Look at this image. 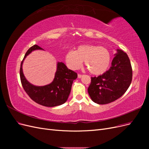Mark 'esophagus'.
Here are the masks:
<instances>
[{
  "label": "esophagus",
  "mask_w": 149,
  "mask_h": 149,
  "mask_svg": "<svg viewBox=\"0 0 149 149\" xmlns=\"http://www.w3.org/2000/svg\"><path fill=\"white\" fill-rule=\"evenodd\" d=\"M83 76V75H81V74H78V78H81Z\"/></svg>",
  "instance_id": "34e87169"
}]
</instances>
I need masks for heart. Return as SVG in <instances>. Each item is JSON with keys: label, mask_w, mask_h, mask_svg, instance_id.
Instances as JSON below:
<instances>
[{"label": "heart", "mask_w": 149, "mask_h": 149, "mask_svg": "<svg viewBox=\"0 0 149 149\" xmlns=\"http://www.w3.org/2000/svg\"><path fill=\"white\" fill-rule=\"evenodd\" d=\"M65 60L67 66L72 70L79 68L84 61L90 73L100 75L104 73L109 68L111 56L106 48L88 44L78 46L75 51L68 52Z\"/></svg>", "instance_id": "obj_1"}]
</instances>
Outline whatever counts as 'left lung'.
I'll list each match as a JSON object with an SVG mask.
<instances>
[{
  "mask_svg": "<svg viewBox=\"0 0 149 149\" xmlns=\"http://www.w3.org/2000/svg\"><path fill=\"white\" fill-rule=\"evenodd\" d=\"M114 56L109 70L97 77H92L88 89L92 101L98 104H106L118 100L131 83L132 70L127 55L117 49Z\"/></svg>",
  "mask_w": 149,
  "mask_h": 149,
  "instance_id": "1",
  "label": "left lung"
}]
</instances>
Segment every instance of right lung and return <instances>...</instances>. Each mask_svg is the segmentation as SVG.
<instances>
[{
	"instance_id": "obj_1",
	"label": "right lung",
	"mask_w": 149,
	"mask_h": 149,
	"mask_svg": "<svg viewBox=\"0 0 149 149\" xmlns=\"http://www.w3.org/2000/svg\"><path fill=\"white\" fill-rule=\"evenodd\" d=\"M37 49L43 50L37 45L30 47L21 63L20 76L22 86L31 100L40 105L47 107L61 105L68 98L72 84L78 77L77 73L68 68L63 62H57L55 78L51 83L42 86L31 84L25 77L22 65L26 57L33 51Z\"/></svg>"
}]
</instances>
